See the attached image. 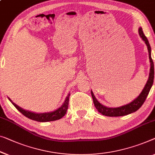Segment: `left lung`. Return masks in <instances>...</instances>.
Here are the masks:
<instances>
[{
    "mask_svg": "<svg viewBox=\"0 0 155 155\" xmlns=\"http://www.w3.org/2000/svg\"><path fill=\"white\" fill-rule=\"evenodd\" d=\"M139 34L140 37H141L143 39V41L145 42V44H146L147 51H148L149 53V59L150 62V69L148 80H147L143 89L142 90L141 93L139 94V96H138L137 98H135L134 101L130 102V103L125 104V105L118 107H108L103 105V104H101V102L96 98L94 93H93L92 91H91V94L94 105L96 107L97 110L100 113L102 114V115L111 116H111H123L127 115V114H132L133 112H135V111H137L138 109L142 106V104L144 103L147 95H148L150 91L152 86L153 84L154 74V63L151 58V47L150 46L149 41L148 40H147V37L145 36L144 33L143 32L142 28L141 27L139 28Z\"/></svg>",
    "mask_w": 155,
    "mask_h": 155,
    "instance_id": "left-lung-1",
    "label": "left lung"
}]
</instances>
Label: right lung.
<instances>
[{"label": "right lung", "instance_id": "right-lung-1", "mask_svg": "<svg viewBox=\"0 0 155 155\" xmlns=\"http://www.w3.org/2000/svg\"><path fill=\"white\" fill-rule=\"evenodd\" d=\"M69 96L70 94H68L66 96L65 101H64V103L61 104V107H59L56 110L50 111V112H45V113H35L32 112V111L25 110L23 108L20 107L17 104H16L12 101L8 97L9 101H10L13 105L18 109L20 112L23 114L26 117L31 119V120H36L38 122H48V121H53L56 120H59L63 117L66 113V111L68 109V101H69Z\"/></svg>", "mask_w": 155, "mask_h": 155}]
</instances>
